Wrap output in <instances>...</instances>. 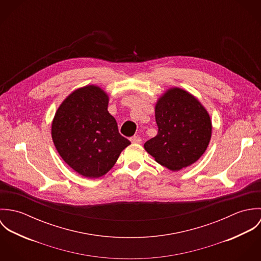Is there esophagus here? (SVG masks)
I'll return each instance as SVG.
<instances>
[{
	"mask_svg": "<svg viewBox=\"0 0 261 261\" xmlns=\"http://www.w3.org/2000/svg\"><path fill=\"white\" fill-rule=\"evenodd\" d=\"M129 141L132 142V144H141L142 143V139L140 137H132L129 139Z\"/></svg>",
	"mask_w": 261,
	"mask_h": 261,
	"instance_id": "esophagus-1",
	"label": "esophagus"
}]
</instances>
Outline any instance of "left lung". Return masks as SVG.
<instances>
[{"label":"left lung","mask_w":261,"mask_h":261,"mask_svg":"<svg viewBox=\"0 0 261 261\" xmlns=\"http://www.w3.org/2000/svg\"><path fill=\"white\" fill-rule=\"evenodd\" d=\"M154 115L158 135L144 147L155 162L172 171L197 162L212 135L210 115L201 102L186 90L173 87L158 99Z\"/></svg>","instance_id":"left-lung-1"}]
</instances>
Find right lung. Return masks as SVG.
<instances>
[{
    "label": "right lung",
    "instance_id": "obj_1",
    "mask_svg": "<svg viewBox=\"0 0 261 261\" xmlns=\"http://www.w3.org/2000/svg\"><path fill=\"white\" fill-rule=\"evenodd\" d=\"M109 95L96 85H86L70 93L52 121V140L63 161L79 175L99 178L130 145L108 111Z\"/></svg>",
    "mask_w": 261,
    "mask_h": 261
}]
</instances>
